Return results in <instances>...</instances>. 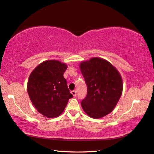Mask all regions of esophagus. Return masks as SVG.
<instances>
[{"mask_svg":"<svg viewBox=\"0 0 154 154\" xmlns=\"http://www.w3.org/2000/svg\"><path fill=\"white\" fill-rule=\"evenodd\" d=\"M71 93H72V94L74 97H75L77 96V92L75 91V90H73V91L71 92Z\"/></svg>","mask_w":154,"mask_h":154,"instance_id":"obj_1","label":"esophagus"}]
</instances>
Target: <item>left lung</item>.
Wrapping results in <instances>:
<instances>
[{"instance_id": "left-lung-1", "label": "left lung", "mask_w": 154, "mask_h": 154, "mask_svg": "<svg viewBox=\"0 0 154 154\" xmlns=\"http://www.w3.org/2000/svg\"><path fill=\"white\" fill-rule=\"evenodd\" d=\"M87 86V94L81 101L90 117L101 118L111 112L122 93V79L118 71L103 58L94 57L80 64Z\"/></svg>"}]
</instances>
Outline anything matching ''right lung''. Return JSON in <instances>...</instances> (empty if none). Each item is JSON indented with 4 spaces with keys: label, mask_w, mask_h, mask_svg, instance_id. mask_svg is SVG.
Returning a JSON list of instances; mask_svg holds the SVG:
<instances>
[{
    "label": "right lung",
    "mask_w": 154,
    "mask_h": 154,
    "mask_svg": "<svg viewBox=\"0 0 154 154\" xmlns=\"http://www.w3.org/2000/svg\"><path fill=\"white\" fill-rule=\"evenodd\" d=\"M65 63L50 60L39 64L30 73L27 92L37 111L47 118L61 115L73 97L64 77Z\"/></svg>",
    "instance_id": "obj_1"
}]
</instances>
